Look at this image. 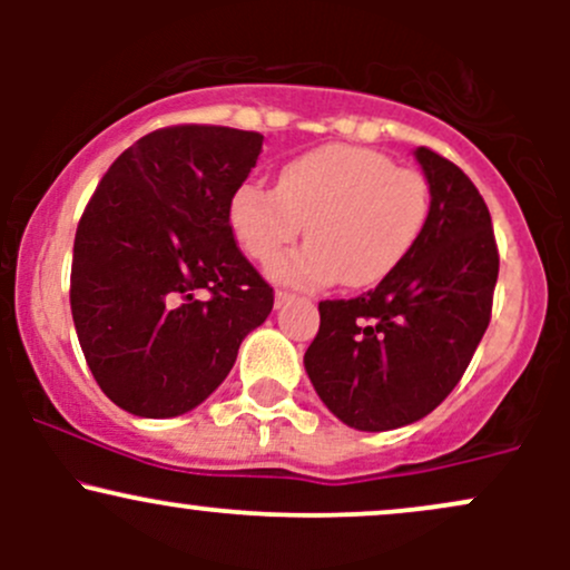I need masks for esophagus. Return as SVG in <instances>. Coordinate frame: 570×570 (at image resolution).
<instances>
[{
  "instance_id": "1",
  "label": "esophagus",
  "mask_w": 570,
  "mask_h": 570,
  "mask_svg": "<svg viewBox=\"0 0 570 570\" xmlns=\"http://www.w3.org/2000/svg\"><path fill=\"white\" fill-rule=\"evenodd\" d=\"M292 299H294V294H292V292H284V289H278V292H276V307L286 305V303H292Z\"/></svg>"
}]
</instances>
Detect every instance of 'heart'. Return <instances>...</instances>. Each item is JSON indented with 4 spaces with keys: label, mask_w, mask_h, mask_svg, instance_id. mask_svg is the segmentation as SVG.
Masks as SVG:
<instances>
[{
    "label": "heart",
    "mask_w": 570,
    "mask_h": 570,
    "mask_svg": "<svg viewBox=\"0 0 570 570\" xmlns=\"http://www.w3.org/2000/svg\"><path fill=\"white\" fill-rule=\"evenodd\" d=\"M429 179L377 149L326 144L281 168L276 189L244 181L227 222L252 259L271 263L308 222L312 240L271 265L289 286L332 284L364 289L389 276L429 217Z\"/></svg>",
    "instance_id": "heart-1"
}]
</instances>
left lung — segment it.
I'll return each instance as SVG.
<instances>
[{
  "mask_svg": "<svg viewBox=\"0 0 570 570\" xmlns=\"http://www.w3.org/2000/svg\"><path fill=\"white\" fill-rule=\"evenodd\" d=\"M415 158L431 193L421 235L375 289L322 299L305 351L316 394L358 431L407 426L440 407L493 311L499 246L480 189L434 149Z\"/></svg>",
  "mask_w": 570,
  "mask_h": 570,
  "instance_id": "8db88e82",
  "label": "left lung"
}]
</instances>
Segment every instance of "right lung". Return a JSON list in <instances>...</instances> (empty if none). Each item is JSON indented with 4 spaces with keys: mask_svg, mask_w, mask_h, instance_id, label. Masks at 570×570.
Here are the masks:
<instances>
[{
    "mask_svg": "<svg viewBox=\"0 0 570 570\" xmlns=\"http://www.w3.org/2000/svg\"><path fill=\"white\" fill-rule=\"evenodd\" d=\"M263 134L168 126L117 158L75 235L69 303L85 362L117 407L174 417L225 381L273 311L227 222Z\"/></svg>",
    "mask_w": 570,
    "mask_h": 570,
    "instance_id": "obj_1",
    "label": "right lung"
}]
</instances>
